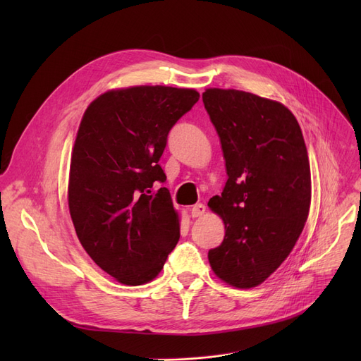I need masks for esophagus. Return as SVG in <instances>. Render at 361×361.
Instances as JSON below:
<instances>
[{
	"label": "esophagus",
	"mask_w": 361,
	"mask_h": 361,
	"mask_svg": "<svg viewBox=\"0 0 361 361\" xmlns=\"http://www.w3.org/2000/svg\"><path fill=\"white\" fill-rule=\"evenodd\" d=\"M204 211H206V206L203 203H196L190 209V214L193 218H199L204 214Z\"/></svg>",
	"instance_id": "obj_1"
}]
</instances>
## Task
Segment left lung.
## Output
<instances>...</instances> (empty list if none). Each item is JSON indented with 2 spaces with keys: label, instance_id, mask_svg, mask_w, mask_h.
I'll use <instances>...</instances> for the list:
<instances>
[{
  "label": "left lung",
  "instance_id": "1",
  "mask_svg": "<svg viewBox=\"0 0 361 361\" xmlns=\"http://www.w3.org/2000/svg\"><path fill=\"white\" fill-rule=\"evenodd\" d=\"M202 99L218 133L228 180L209 207L225 224L207 253L212 271L237 288L259 286L287 259L307 221L312 181L307 149L293 112L235 89Z\"/></svg>",
  "mask_w": 361,
  "mask_h": 361
}]
</instances>
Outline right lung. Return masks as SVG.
Wrapping results in <instances>:
<instances>
[{"label":"right lung","instance_id":"right-lung-1","mask_svg":"<svg viewBox=\"0 0 361 361\" xmlns=\"http://www.w3.org/2000/svg\"><path fill=\"white\" fill-rule=\"evenodd\" d=\"M200 94L193 89L136 86L94 99L75 137L68 207L83 249L126 286L154 279L180 238L159 159L171 128Z\"/></svg>","mask_w":361,"mask_h":361}]
</instances>
